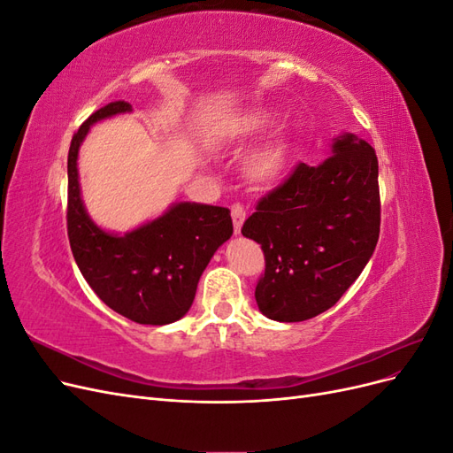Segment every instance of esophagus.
I'll return each instance as SVG.
<instances>
[{
    "mask_svg": "<svg viewBox=\"0 0 453 453\" xmlns=\"http://www.w3.org/2000/svg\"><path fill=\"white\" fill-rule=\"evenodd\" d=\"M230 215H232V223H234V234L240 236L243 221H245V210H243V205H240V203L232 205V208H230Z\"/></svg>",
    "mask_w": 453,
    "mask_h": 453,
    "instance_id": "1",
    "label": "esophagus"
}]
</instances>
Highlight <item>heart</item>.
<instances>
[{
  "label": "heart",
  "instance_id": "1",
  "mask_svg": "<svg viewBox=\"0 0 453 453\" xmlns=\"http://www.w3.org/2000/svg\"><path fill=\"white\" fill-rule=\"evenodd\" d=\"M270 125V111L266 109H251L223 120L213 132L217 143H238L250 140ZM295 155L293 135L287 130H278L263 143L253 147L243 158V173L253 183H273L289 170Z\"/></svg>",
  "mask_w": 453,
  "mask_h": 453
}]
</instances>
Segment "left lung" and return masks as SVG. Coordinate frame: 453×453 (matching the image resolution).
I'll return each mask as SVG.
<instances>
[{"instance_id": "8db88e82", "label": "left lung", "mask_w": 453, "mask_h": 453, "mask_svg": "<svg viewBox=\"0 0 453 453\" xmlns=\"http://www.w3.org/2000/svg\"><path fill=\"white\" fill-rule=\"evenodd\" d=\"M242 234L265 251L255 300L268 319L296 323L333 308L372 257L380 236L376 150L344 132L331 157L300 162L258 202Z\"/></svg>"}]
</instances>
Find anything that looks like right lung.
Instances as JSON below:
<instances>
[{
	"label": "right lung",
	"instance_id": "add662e5",
	"mask_svg": "<svg viewBox=\"0 0 453 453\" xmlns=\"http://www.w3.org/2000/svg\"><path fill=\"white\" fill-rule=\"evenodd\" d=\"M132 113L113 102L92 113L67 155V236L75 263L104 304L140 325H168L193 306L202 272L232 236L230 210L175 202L157 219L125 234L96 225L81 196L77 158L92 125Z\"/></svg>",
	"mask_w": 453,
	"mask_h": 453
}]
</instances>
